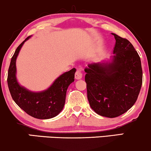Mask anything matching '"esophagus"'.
<instances>
[{"instance_id":"esophagus-1","label":"esophagus","mask_w":151,"mask_h":151,"mask_svg":"<svg viewBox=\"0 0 151 151\" xmlns=\"http://www.w3.org/2000/svg\"><path fill=\"white\" fill-rule=\"evenodd\" d=\"M75 78L76 80H81L82 78V73L80 70H77L75 74Z\"/></svg>"}]
</instances>
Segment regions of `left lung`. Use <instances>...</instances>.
Segmentation results:
<instances>
[{
	"instance_id": "obj_1",
	"label": "left lung",
	"mask_w": 151,
	"mask_h": 151,
	"mask_svg": "<svg viewBox=\"0 0 151 151\" xmlns=\"http://www.w3.org/2000/svg\"><path fill=\"white\" fill-rule=\"evenodd\" d=\"M113 35L116 40L114 55L85 69L90 107L108 118L120 116L132 107L143 79L141 58L134 46L127 39Z\"/></svg>"
}]
</instances>
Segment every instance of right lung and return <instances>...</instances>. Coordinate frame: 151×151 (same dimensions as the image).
<instances>
[{
	"instance_id": "obj_1",
	"label": "right lung",
	"mask_w": 151,
	"mask_h": 151,
	"mask_svg": "<svg viewBox=\"0 0 151 151\" xmlns=\"http://www.w3.org/2000/svg\"><path fill=\"white\" fill-rule=\"evenodd\" d=\"M31 37H28L16 49L9 66L7 81L12 99L22 110L35 118L47 119L55 117L63 110L67 89L74 82L76 69L63 73L47 89L42 91H32L21 86L16 76V60L23 44Z\"/></svg>"
}]
</instances>
